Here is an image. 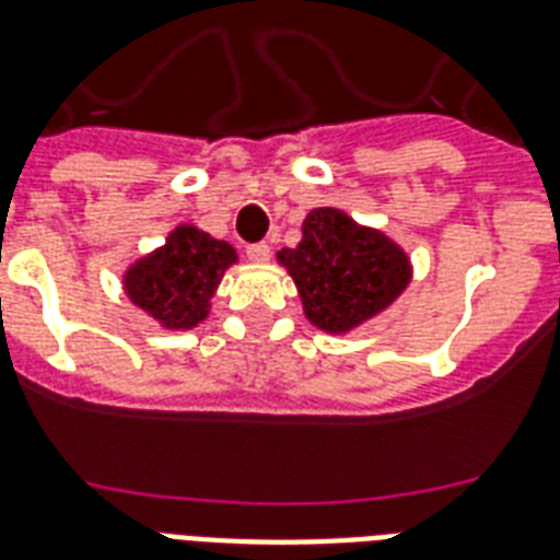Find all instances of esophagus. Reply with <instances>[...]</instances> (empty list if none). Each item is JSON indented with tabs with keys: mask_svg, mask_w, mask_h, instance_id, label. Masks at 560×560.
<instances>
[{
	"mask_svg": "<svg viewBox=\"0 0 560 560\" xmlns=\"http://www.w3.org/2000/svg\"><path fill=\"white\" fill-rule=\"evenodd\" d=\"M246 258H249V261H255V264H264L267 261V258H270V246L264 244H249L246 246Z\"/></svg>",
	"mask_w": 560,
	"mask_h": 560,
	"instance_id": "1",
	"label": "esophagus"
}]
</instances>
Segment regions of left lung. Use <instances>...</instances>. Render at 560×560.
<instances>
[{"instance_id": "1", "label": "left lung", "mask_w": 560, "mask_h": 560, "mask_svg": "<svg viewBox=\"0 0 560 560\" xmlns=\"http://www.w3.org/2000/svg\"><path fill=\"white\" fill-rule=\"evenodd\" d=\"M305 316L328 334H346L389 307L409 284V258L377 229H363L340 209H314L302 241L281 249Z\"/></svg>"}]
</instances>
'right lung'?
Here are the masks:
<instances>
[{
  "mask_svg": "<svg viewBox=\"0 0 560 560\" xmlns=\"http://www.w3.org/2000/svg\"><path fill=\"white\" fill-rule=\"evenodd\" d=\"M235 261V249L226 241L197 226H177L165 246L125 272V290L136 307L165 328H194L209 316L211 296Z\"/></svg>",
  "mask_w": 560,
  "mask_h": 560,
  "instance_id": "right-lung-1",
  "label": "right lung"
}]
</instances>
